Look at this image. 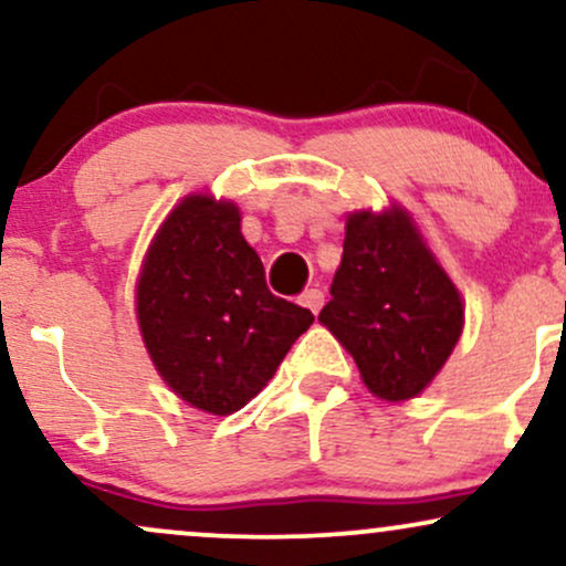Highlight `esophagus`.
Listing matches in <instances>:
<instances>
[{
    "label": "esophagus",
    "instance_id": "obj_1",
    "mask_svg": "<svg viewBox=\"0 0 566 566\" xmlns=\"http://www.w3.org/2000/svg\"><path fill=\"white\" fill-rule=\"evenodd\" d=\"M297 303L305 305V308L311 311V314H319V308L324 305V295L322 290H305L301 297H297Z\"/></svg>",
    "mask_w": 566,
    "mask_h": 566
}]
</instances>
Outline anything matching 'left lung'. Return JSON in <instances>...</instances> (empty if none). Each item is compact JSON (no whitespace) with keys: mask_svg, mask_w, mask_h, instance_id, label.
I'll use <instances>...</instances> for the list:
<instances>
[{"mask_svg":"<svg viewBox=\"0 0 566 566\" xmlns=\"http://www.w3.org/2000/svg\"><path fill=\"white\" fill-rule=\"evenodd\" d=\"M329 295L322 324L388 401L423 391L463 333L458 290L399 210L348 218Z\"/></svg>","mask_w":566,"mask_h":566,"instance_id":"8db88e82","label":"left lung"}]
</instances>
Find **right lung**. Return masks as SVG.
I'll list each match as a JSON object with an SVG mask.
<instances>
[{
    "label": "right lung",
    "mask_w": 566,
    "mask_h": 566,
    "mask_svg": "<svg viewBox=\"0 0 566 566\" xmlns=\"http://www.w3.org/2000/svg\"><path fill=\"white\" fill-rule=\"evenodd\" d=\"M231 201L188 197L165 220L138 282V322L159 375L180 399L231 415L271 380L314 324L276 297Z\"/></svg>",
    "instance_id": "obj_1"
}]
</instances>
